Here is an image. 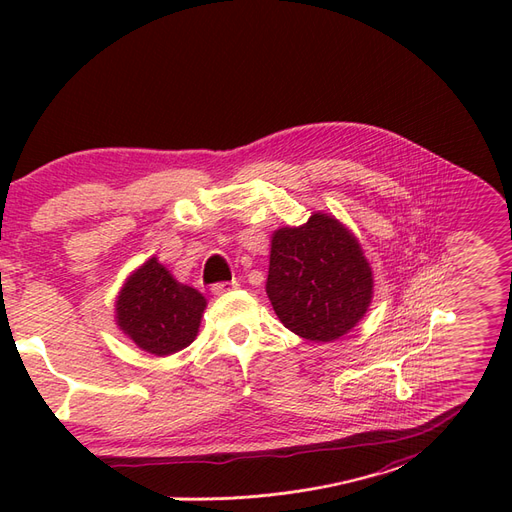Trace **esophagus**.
I'll return each instance as SVG.
<instances>
[{
    "mask_svg": "<svg viewBox=\"0 0 512 512\" xmlns=\"http://www.w3.org/2000/svg\"><path fill=\"white\" fill-rule=\"evenodd\" d=\"M238 287H240L238 280H227V282H215V285L211 287V291L215 295H223V293H230V291H234Z\"/></svg>",
    "mask_w": 512,
    "mask_h": 512,
    "instance_id": "esophagus-1",
    "label": "esophagus"
}]
</instances>
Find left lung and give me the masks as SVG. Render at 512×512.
Wrapping results in <instances>:
<instances>
[{
	"label": "left lung",
	"instance_id": "obj_1",
	"mask_svg": "<svg viewBox=\"0 0 512 512\" xmlns=\"http://www.w3.org/2000/svg\"><path fill=\"white\" fill-rule=\"evenodd\" d=\"M266 293L289 331L331 342L365 316L373 276L356 238L337 219L316 213L272 236Z\"/></svg>",
	"mask_w": 512,
	"mask_h": 512
}]
</instances>
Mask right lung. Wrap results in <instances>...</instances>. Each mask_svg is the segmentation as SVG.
Wrapping results in <instances>:
<instances>
[{
	"instance_id": "add662e5",
	"label": "right lung",
	"mask_w": 512,
	"mask_h": 512,
	"mask_svg": "<svg viewBox=\"0 0 512 512\" xmlns=\"http://www.w3.org/2000/svg\"><path fill=\"white\" fill-rule=\"evenodd\" d=\"M204 308L206 299L177 282L156 257L126 280L116 304L120 329L139 348L156 356L192 344Z\"/></svg>"
}]
</instances>
